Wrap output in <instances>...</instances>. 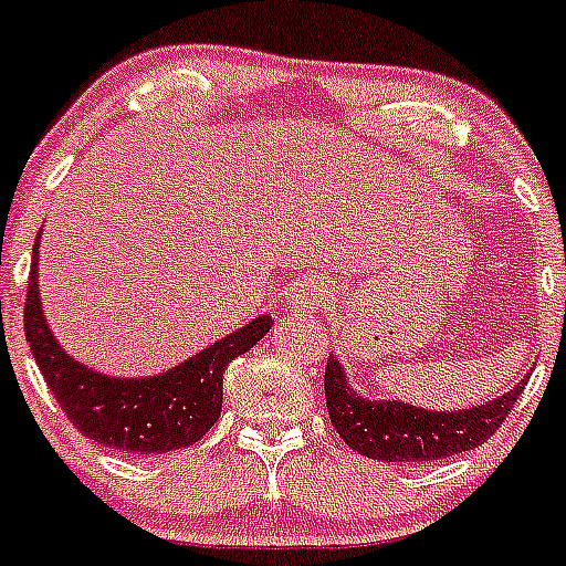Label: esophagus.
Wrapping results in <instances>:
<instances>
[{
	"instance_id": "obj_1",
	"label": "esophagus",
	"mask_w": 566,
	"mask_h": 566,
	"mask_svg": "<svg viewBox=\"0 0 566 566\" xmlns=\"http://www.w3.org/2000/svg\"><path fill=\"white\" fill-rule=\"evenodd\" d=\"M334 295V284L325 279H304L293 287V304L301 310H317V306L328 304Z\"/></svg>"
}]
</instances>
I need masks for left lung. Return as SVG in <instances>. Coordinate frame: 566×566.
Returning <instances> with one entry per match:
<instances>
[{
	"label": "left lung",
	"instance_id": "1",
	"mask_svg": "<svg viewBox=\"0 0 566 566\" xmlns=\"http://www.w3.org/2000/svg\"><path fill=\"white\" fill-rule=\"evenodd\" d=\"M526 380L499 399L465 410H424L353 391L334 353L325 364V408L342 441L380 462H432L476 449L504 424Z\"/></svg>",
	"mask_w": 566,
	"mask_h": 566
}]
</instances>
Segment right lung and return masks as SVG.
Here are the masks:
<instances>
[{"label": "right lung", "instance_id": "add662e5", "mask_svg": "<svg viewBox=\"0 0 566 566\" xmlns=\"http://www.w3.org/2000/svg\"><path fill=\"white\" fill-rule=\"evenodd\" d=\"M38 282L35 243L24 334L45 384L84 438L125 454H167L197 443L221 416L227 364L251 350L273 325L268 315L254 317L167 373L112 378L62 350L45 323Z\"/></svg>", "mask_w": 566, "mask_h": 566}]
</instances>
